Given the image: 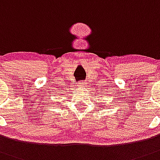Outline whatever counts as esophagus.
Instances as JSON below:
<instances>
[{"instance_id":"1","label":"esophagus","mask_w":160,"mask_h":160,"mask_svg":"<svg viewBox=\"0 0 160 160\" xmlns=\"http://www.w3.org/2000/svg\"><path fill=\"white\" fill-rule=\"evenodd\" d=\"M80 83H81V85H82V86H84L87 83H86V81H82Z\"/></svg>"}]
</instances>
